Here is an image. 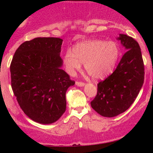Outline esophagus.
Here are the masks:
<instances>
[{"label": "esophagus", "instance_id": "obj_1", "mask_svg": "<svg viewBox=\"0 0 153 153\" xmlns=\"http://www.w3.org/2000/svg\"><path fill=\"white\" fill-rule=\"evenodd\" d=\"M75 84H76L77 86H84V82H81V81H76L75 82Z\"/></svg>", "mask_w": 153, "mask_h": 153}]
</instances>
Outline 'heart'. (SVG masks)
Segmentation results:
<instances>
[{
  "label": "heart",
  "mask_w": 153,
  "mask_h": 153,
  "mask_svg": "<svg viewBox=\"0 0 153 153\" xmlns=\"http://www.w3.org/2000/svg\"><path fill=\"white\" fill-rule=\"evenodd\" d=\"M120 50L113 41L94 39L83 41L72 47V52L68 50L64 54L63 62L66 71L71 75L81 68L84 63V69L95 80L101 79L113 70Z\"/></svg>",
  "instance_id": "1"
}]
</instances>
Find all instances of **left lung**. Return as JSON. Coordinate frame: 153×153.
<instances>
[{
	"label": "left lung",
	"instance_id": "obj_1",
	"mask_svg": "<svg viewBox=\"0 0 153 153\" xmlns=\"http://www.w3.org/2000/svg\"><path fill=\"white\" fill-rule=\"evenodd\" d=\"M118 40L126 51L116 69L98 84L96 96L91 106L104 117L123 113L135 101L144 81V65L138 43L132 37L121 34Z\"/></svg>",
	"mask_w": 153,
	"mask_h": 153
}]
</instances>
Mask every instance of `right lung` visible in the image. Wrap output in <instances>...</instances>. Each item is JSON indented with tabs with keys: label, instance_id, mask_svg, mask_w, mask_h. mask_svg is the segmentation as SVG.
<instances>
[{
	"label": "right lung",
	"instance_id": "right-lung-1",
	"mask_svg": "<svg viewBox=\"0 0 153 153\" xmlns=\"http://www.w3.org/2000/svg\"><path fill=\"white\" fill-rule=\"evenodd\" d=\"M63 40L36 38L23 43L10 64L11 85L18 104L35 122L49 124L66 111V92L75 81L61 69Z\"/></svg>",
	"mask_w": 153,
	"mask_h": 153
}]
</instances>
